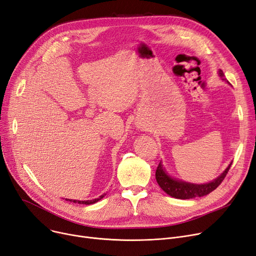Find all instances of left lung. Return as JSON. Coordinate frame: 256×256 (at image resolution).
<instances>
[{"label": "left lung", "instance_id": "left-lung-1", "mask_svg": "<svg viewBox=\"0 0 256 256\" xmlns=\"http://www.w3.org/2000/svg\"><path fill=\"white\" fill-rule=\"evenodd\" d=\"M218 74L222 78V80H225L226 82L229 84V82L225 78L223 71L220 69L218 71ZM231 164H232V161L227 166L226 170L212 181L204 183V184H196V183L179 180L176 179V178L172 176L168 172V170H165L162 161H160L157 170H156V180H157L159 186L162 188L163 192H165L172 198H181V200L200 198V196H207L208 194H210L211 192H214L216 190V188L222 183V181L225 179Z\"/></svg>", "mask_w": 256, "mask_h": 256}]
</instances>
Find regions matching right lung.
<instances>
[{"mask_svg": "<svg viewBox=\"0 0 256 256\" xmlns=\"http://www.w3.org/2000/svg\"><path fill=\"white\" fill-rule=\"evenodd\" d=\"M106 194H102L99 198H94V200H86V201H80V200H71V198H66V201H70V202H73V203H78V204H84V205H91V204H95L97 203L98 201H100V200L106 196Z\"/></svg>", "mask_w": 256, "mask_h": 256, "instance_id": "1", "label": "right lung"}]
</instances>
